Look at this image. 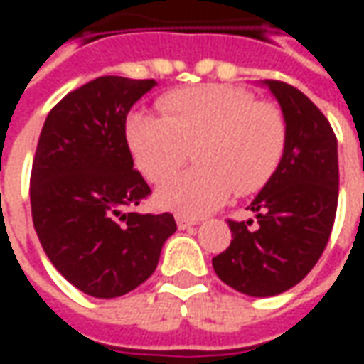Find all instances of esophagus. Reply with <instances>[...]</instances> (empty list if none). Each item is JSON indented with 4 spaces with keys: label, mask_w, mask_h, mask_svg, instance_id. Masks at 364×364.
<instances>
[{
    "label": "esophagus",
    "mask_w": 364,
    "mask_h": 364,
    "mask_svg": "<svg viewBox=\"0 0 364 364\" xmlns=\"http://www.w3.org/2000/svg\"><path fill=\"white\" fill-rule=\"evenodd\" d=\"M176 225H178V229H190V227H194V225H198V218H190L186 215H176Z\"/></svg>",
    "instance_id": "esophagus-1"
}]
</instances>
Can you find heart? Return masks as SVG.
Segmentation results:
<instances>
[{"instance_id": "b5f03b06", "label": "heart", "mask_w": 364, "mask_h": 364, "mask_svg": "<svg viewBox=\"0 0 364 364\" xmlns=\"http://www.w3.org/2000/svg\"><path fill=\"white\" fill-rule=\"evenodd\" d=\"M160 109L164 117L129 115L125 141L137 170L154 184L174 176L192 149L196 168L156 194L164 208L200 217L231 192L261 190L282 166L286 119L277 107L257 103L249 92L223 85L186 87L166 92Z\"/></svg>"}]
</instances>
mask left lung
<instances>
[{"label": "left lung", "mask_w": 364, "mask_h": 364, "mask_svg": "<svg viewBox=\"0 0 364 364\" xmlns=\"http://www.w3.org/2000/svg\"><path fill=\"white\" fill-rule=\"evenodd\" d=\"M287 127L279 170L247 208L249 220H229L231 245L213 259L232 289L269 298L286 291L318 263L338 204V144L322 111L296 87L263 80Z\"/></svg>", "instance_id": "left-lung-1"}]
</instances>
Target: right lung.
Returning a JSON list of instances; mask_svg holds the SVG:
<instances>
[{"mask_svg": "<svg viewBox=\"0 0 364 364\" xmlns=\"http://www.w3.org/2000/svg\"><path fill=\"white\" fill-rule=\"evenodd\" d=\"M154 87V78H95L50 111L38 139L34 229L58 273L92 298H119L141 286L176 232L170 213L133 210L151 190L133 170L125 119Z\"/></svg>", "mask_w": 364, "mask_h": 364, "instance_id": "add662e5", "label": "right lung"}]
</instances>
